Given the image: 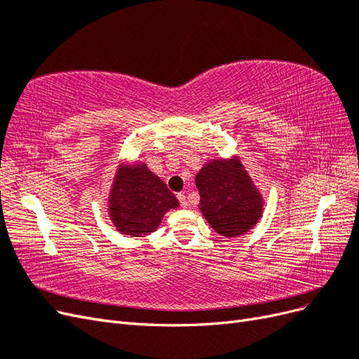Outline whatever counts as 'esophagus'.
<instances>
[{"label":"esophagus","instance_id":"obj_1","mask_svg":"<svg viewBox=\"0 0 359 359\" xmlns=\"http://www.w3.org/2000/svg\"><path fill=\"white\" fill-rule=\"evenodd\" d=\"M177 198H178V201H180L182 208H187V198H186V194H184V193H178Z\"/></svg>","mask_w":359,"mask_h":359}]
</instances>
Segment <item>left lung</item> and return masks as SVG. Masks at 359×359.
Returning <instances> with one entry per match:
<instances>
[{
	"instance_id": "left-lung-1",
	"label": "left lung",
	"mask_w": 359,
	"mask_h": 359,
	"mask_svg": "<svg viewBox=\"0 0 359 359\" xmlns=\"http://www.w3.org/2000/svg\"><path fill=\"white\" fill-rule=\"evenodd\" d=\"M194 182L201 194L199 210L219 235L241 236L253 229L262 217V194L240 157L205 163Z\"/></svg>"
}]
</instances>
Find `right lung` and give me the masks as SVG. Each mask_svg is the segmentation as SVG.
I'll list each match as a JSON object with an SVG mask.
<instances>
[{"label":"right lung","instance_id":"right-lung-1","mask_svg":"<svg viewBox=\"0 0 359 359\" xmlns=\"http://www.w3.org/2000/svg\"><path fill=\"white\" fill-rule=\"evenodd\" d=\"M107 203V212L115 229L130 236L154 232L163 215L180 206L166 184L145 163H123L118 168Z\"/></svg>","mask_w":359,"mask_h":359}]
</instances>
